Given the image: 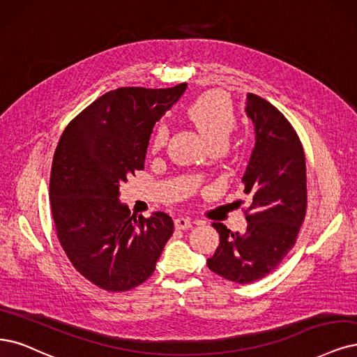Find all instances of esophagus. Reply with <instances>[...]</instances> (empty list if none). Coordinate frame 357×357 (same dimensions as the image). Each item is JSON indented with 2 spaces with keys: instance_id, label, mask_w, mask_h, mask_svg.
Returning a JSON list of instances; mask_svg holds the SVG:
<instances>
[{
  "instance_id": "esophagus-1",
  "label": "esophagus",
  "mask_w": 357,
  "mask_h": 357,
  "mask_svg": "<svg viewBox=\"0 0 357 357\" xmlns=\"http://www.w3.org/2000/svg\"><path fill=\"white\" fill-rule=\"evenodd\" d=\"M175 227L178 229H190L192 227V220L191 218L188 216H179L176 220H175Z\"/></svg>"
}]
</instances>
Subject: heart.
Masks as SVG:
<instances>
[{
  "instance_id": "b5f03b06",
  "label": "heart",
  "mask_w": 357,
  "mask_h": 357,
  "mask_svg": "<svg viewBox=\"0 0 357 357\" xmlns=\"http://www.w3.org/2000/svg\"><path fill=\"white\" fill-rule=\"evenodd\" d=\"M187 116L195 128L213 145L225 144L236 122L232 102L219 92H208V94L195 98L188 105ZM167 137V126L165 123H158L150 141L151 151L155 153L162 150Z\"/></svg>"
}]
</instances>
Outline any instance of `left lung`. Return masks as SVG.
I'll list each match as a JSON object with an SVG mask.
<instances>
[{"label": "left lung", "mask_w": 357, "mask_h": 357, "mask_svg": "<svg viewBox=\"0 0 357 357\" xmlns=\"http://www.w3.org/2000/svg\"><path fill=\"white\" fill-rule=\"evenodd\" d=\"M245 112L256 129V144L241 179L252 197L247 229L231 232L213 222L219 245L208 269L232 282L265 278L281 265L297 241L306 218V158L293 125L273 104L248 92Z\"/></svg>", "instance_id": "left-lung-1"}]
</instances>
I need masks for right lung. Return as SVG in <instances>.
Returning <instances> with one entry per match:
<instances>
[{"label":"right lung","mask_w":357,"mask_h":357,"mask_svg":"<svg viewBox=\"0 0 357 357\" xmlns=\"http://www.w3.org/2000/svg\"><path fill=\"white\" fill-rule=\"evenodd\" d=\"M187 84L105 92L66 126L52 157L50 202L59 241L75 269L110 293L147 281L174 220L163 212L149 219L119 203V187L144 169L155 122Z\"/></svg>","instance_id":"add662e5"}]
</instances>
